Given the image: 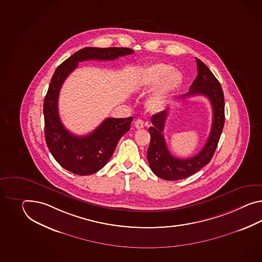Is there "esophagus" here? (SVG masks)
<instances>
[{"mask_svg": "<svg viewBox=\"0 0 262 262\" xmlns=\"http://www.w3.org/2000/svg\"><path fill=\"white\" fill-rule=\"evenodd\" d=\"M134 126L136 128H144V122L141 119H137L136 121L134 122Z\"/></svg>", "mask_w": 262, "mask_h": 262, "instance_id": "34e87169", "label": "esophagus"}]
</instances>
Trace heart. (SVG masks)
I'll list each match as a JSON object with an SVG mask.
<instances>
[{"label": "heart", "instance_id": "b5f03b06", "mask_svg": "<svg viewBox=\"0 0 262 262\" xmlns=\"http://www.w3.org/2000/svg\"><path fill=\"white\" fill-rule=\"evenodd\" d=\"M183 83V75L180 71L173 69L169 64L156 63L143 71L138 79V88L149 90L155 86L148 96L146 108L151 114H157L166 106L169 97Z\"/></svg>", "mask_w": 262, "mask_h": 262}]
</instances>
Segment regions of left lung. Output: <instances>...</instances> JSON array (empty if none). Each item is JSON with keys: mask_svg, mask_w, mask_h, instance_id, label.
<instances>
[{"mask_svg": "<svg viewBox=\"0 0 262 262\" xmlns=\"http://www.w3.org/2000/svg\"><path fill=\"white\" fill-rule=\"evenodd\" d=\"M198 75L190 86L188 93L180 96L185 99L189 96H206L212 105L213 121L208 139L202 150L195 156L187 159L174 157L168 151L166 139L164 137V128L166 124L167 110L152 115V127H149L150 143L147 148L148 165L152 172L158 177L167 181H176L187 178L207 165L212 159L217 148V143L224 125V91L217 78L205 64L196 58Z\"/></svg>", "mask_w": 262, "mask_h": 262, "instance_id": "1", "label": "left lung"}]
</instances>
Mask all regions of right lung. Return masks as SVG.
I'll return each instance as SVG.
<instances>
[{"mask_svg":"<svg viewBox=\"0 0 262 262\" xmlns=\"http://www.w3.org/2000/svg\"><path fill=\"white\" fill-rule=\"evenodd\" d=\"M134 52L124 47H86L64 60L55 71L43 103L45 141L53 157L65 169L81 176L100 170L112 157L119 139L130 128L134 117H110L87 135L71 134L58 115V95L64 80L78 62L89 59L114 60Z\"/></svg>","mask_w":262,"mask_h":262,"instance_id":"add662e5","label":"right lung"}]
</instances>
